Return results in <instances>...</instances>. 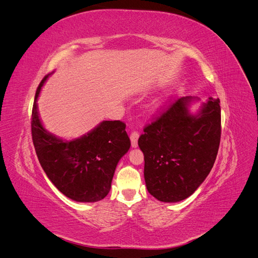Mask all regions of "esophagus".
I'll list each match as a JSON object with an SVG mask.
<instances>
[{
  "label": "esophagus",
  "mask_w": 258,
  "mask_h": 258,
  "mask_svg": "<svg viewBox=\"0 0 258 258\" xmlns=\"http://www.w3.org/2000/svg\"><path fill=\"white\" fill-rule=\"evenodd\" d=\"M139 132L138 131H132L130 135V140H131V145L132 147H137L138 146V139H139Z\"/></svg>",
  "instance_id": "1"
}]
</instances>
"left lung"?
<instances>
[{
  "label": "left lung",
  "instance_id": "8db88e82",
  "mask_svg": "<svg viewBox=\"0 0 258 258\" xmlns=\"http://www.w3.org/2000/svg\"><path fill=\"white\" fill-rule=\"evenodd\" d=\"M194 100L198 98L182 97L165 106L139 138L147 190L162 202L189 197L216 159L221 142L220 100L209 98L192 115L188 106Z\"/></svg>",
  "mask_w": 258,
  "mask_h": 258
}]
</instances>
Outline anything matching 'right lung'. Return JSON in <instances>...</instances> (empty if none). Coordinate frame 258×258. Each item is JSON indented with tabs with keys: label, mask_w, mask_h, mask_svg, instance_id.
I'll use <instances>...</instances> for the list:
<instances>
[{
	"label": "right lung",
	"mask_w": 258,
	"mask_h": 258,
	"mask_svg": "<svg viewBox=\"0 0 258 258\" xmlns=\"http://www.w3.org/2000/svg\"><path fill=\"white\" fill-rule=\"evenodd\" d=\"M48 75L36 89L31 118L38 161L51 183L68 198L79 202L99 201L110 191L117 163L130 148L126 124L120 120H104L73 141L50 135L43 127L36 104Z\"/></svg>",
	"instance_id": "right-lung-1"
}]
</instances>
